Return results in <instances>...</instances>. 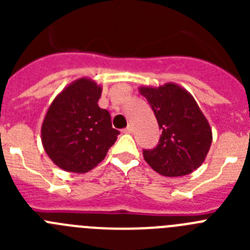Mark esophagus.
<instances>
[{"label":"esophagus","mask_w":250,"mask_h":250,"mask_svg":"<svg viewBox=\"0 0 250 250\" xmlns=\"http://www.w3.org/2000/svg\"><path fill=\"white\" fill-rule=\"evenodd\" d=\"M121 131L124 132V134H130V132H132V126H127L125 127V129H123Z\"/></svg>","instance_id":"34e87169"}]
</instances>
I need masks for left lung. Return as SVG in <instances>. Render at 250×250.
<instances>
[{
  "label": "left lung",
  "mask_w": 250,
  "mask_h": 250,
  "mask_svg": "<svg viewBox=\"0 0 250 250\" xmlns=\"http://www.w3.org/2000/svg\"><path fill=\"white\" fill-rule=\"evenodd\" d=\"M139 92L150 104L163 130L158 146L143 151L145 161L169 178L193 173L204 163L213 141L209 121L193 95L174 83L140 86Z\"/></svg>",
  "instance_id": "obj_1"
}]
</instances>
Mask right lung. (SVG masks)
<instances>
[{
  "label": "right lung",
  "mask_w": 250,
  "mask_h": 250,
  "mask_svg": "<svg viewBox=\"0 0 250 250\" xmlns=\"http://www.w3.org/2000/svg\"><path fill=\"white\" fill-rule=\"evenodd\" d=\"M103 86L89 77L68 83L52 100L41 126V141L60 169L83 174L105 159L119 135L107 110L99 106Z\"/></svg>",
  "instance_id": "obj_1"
}]
</instances>
